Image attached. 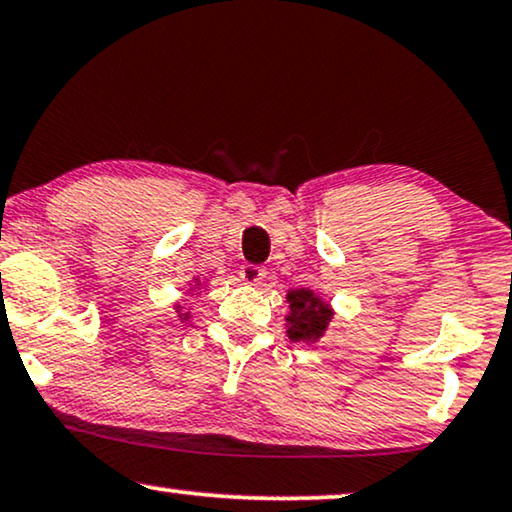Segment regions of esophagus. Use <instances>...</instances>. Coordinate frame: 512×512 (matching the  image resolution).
I'll use <instances>...</instances> for the list:
<instances>
[{
    "label": "esophagus",
    "instance_id": "1",
    "mask_svg": "<svg viewBox=\"0 0 512 512\" xmlns=\"http://www.w3.org/2000/svg\"><path fill=\"white\" fill-rule=\"evenodd\" d=\"M239 276H241V280L246 285H262L266 271L262 269V266H257V264H243L241 271H239Z\"/></svg>",
    "mask_w": 512,
    "mask_h": 512
}]
</instances>
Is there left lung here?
<instances>
[{
    "label": "left lung",
    "instance_id": "8db88e82",
    "mask_svg": "<svg viewBox=\"0 0 512 512\" xmlns=\"http://www.w3.org/2000/svg\"><path fill=\"white\" fill-rule=\"evenodd\" d=\"M287 304L290 313L285 315L287 336L294 343H315L325 336L334 308H331L320 294H315L308 287L287 292Z\"/></svg>",
    "mask_w": 512,
    "mask_h": 512
}]
</instances>
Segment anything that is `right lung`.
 Here are the masks:
<instances>
[{
  "instance_id": "obj_1",
  "label": "right lung",
  "mask_w": 512,
  "mask_h": 512,
  "mask_svg": "<svg viewBox=\"0 0 512 512\" xmlns=\"http://www.w3.org/2000/svg\"><path fill=\"white\" fill-rule=\"evenodd\" d=\"M192 282L195 283L194 286L190 283V292H194V290H197V285H201L199 283V278H194ZM176 313H178V320H181V322H187V320H190L192 318V315L190 313H187V311H183V306L181 304H176Z\"/></svg>"
}]
</instances>
